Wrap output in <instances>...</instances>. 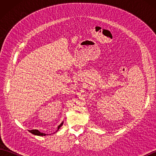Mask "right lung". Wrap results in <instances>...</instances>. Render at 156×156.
<instances>
[{
  "instance_id": "obj_1",
  "label": "right lung",
  "mask_w": 156,
  "mask_h": 156,
  "mask_svg": "<svg viewBox=\"0 0 156 156\" xmlns=\"http://www.w3.org/2000/svg\"><path fill=\"white\" fill-rule=\"evenodd\" d=\"M62 125H63V122H62V123H61L60 125H59L58 126V129H57V131H56V132H57V131L59 130V128H60V127H62ZM29 131L30 132V133H31L32 134L35 135H38V136H45V135H46L45 133H41L40 131L37 130V129H33V130H29Z\"/></svg>"
}]
</instances>
